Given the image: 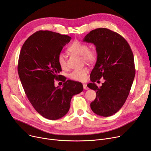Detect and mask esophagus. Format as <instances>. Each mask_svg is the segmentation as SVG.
Masks as SVG:
<instances>
[{
    "mask_svg": "<svg viewBox=\"0 0 151 151\" xmlns=\"http://www.w3.org/2000/svg\"><path fill=\"white\" fill-rule=\"evenodd\" d=\"M83 88H84V89L87 90V89H89V88H88V87L87 86V84H83Z\"/></svg>",
    "mask_w": 151,
    "mask_h": 151,
    "instance_id": "obj_1",
    "label": "esophagus"
}]
</instances>
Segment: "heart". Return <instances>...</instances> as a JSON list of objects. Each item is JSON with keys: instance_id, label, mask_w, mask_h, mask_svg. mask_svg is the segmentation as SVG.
Returning <instances> with one entry per match:
<instances>
[{"instance_id": "obj_1", "label": "heart", "mask_w": 151, "mask_h": 151, "mask_svg": "<svg viewBox=\"0 0 151 151\" xmlns=\"http://www.w3.org/2000/svg\"><path fill=\"white\" fill-rule=\"evenodd\" d=\"M68 50L71 52L81 55L82 60L85 62H92L96 60L97 58V53L96 51L89 49L88 45L79 41H75L71 43L68 47ZM58 62L61 68L65 69L67 68V63L64 54H59L58 56ZM89 71V69L87 67H84L80 69H76L69 74V78L73 81H84L88 77Z\"/></svg>"}]
</instances>
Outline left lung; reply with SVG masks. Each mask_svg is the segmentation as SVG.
I'll list each match as a JSON object with an SVG mask.
<instances>
[{
	"instance_id": "1",
	"label": "left lung",
	"mask_w": 151,
	"mask_h": 151,
	"mask_svg": "<svg viewBox=\"0 0 151 151\" xmlns=\"http://www.w3.org/2000/svg\"><path fill=\"white\" fill-rule=\"evenodd\" d=\"M83 42L93 43L97 53L90 75L92 83L88 84L96 91L91 108L97 115L112 116L122 107L130 93L135 76L133 54L122 36L106 28L92 30ZM101 77L105 82L99 88L94 83Z\"/></svg>"
}]
</instances>
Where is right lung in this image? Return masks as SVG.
I'll list each match as a JSON object with an SVG mask.
<instances>
[{
	"instance_id": "1",
	"label": "right lung",
	"mask_w": 151,
	"mask_h": 151,
	"mask_svg": "<svg viewBox=\"0 0 151 151\" xmlns=\"http://www.w3.org/2000/svg\"><path fill=\"white\" fill-rule=\"evenodd\" d=\"M71 39L67 35L39 30L26 40L20 51L18 72L24 90L35 109L47 119L64 116L71 98L83 90L81 83L66 81L59 75L62 69L58 56ZM59 78L65 82L62 88L54 86V80Z\"/></svg>"
}]
</instances>
